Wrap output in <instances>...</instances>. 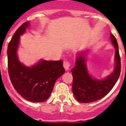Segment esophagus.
Returning a JSON list of instances; mask_svg holds the SVG:
<instances>
[{"instance_id": "esophagus-1", "label": "esophagus", "mask_w": 126, "mask_h": 126, "mask_svg": "<svg viewBox=\"0 0 126 126\" xmlns=\"http://www.w3.org/2000/svg\"><path fill=\"white\" fill-rule=\"evenodd\" d=\"M70 63H69V61H64L63 62V67L65 68V69L66 71H68L69 69V67H70Z\"/></svg>"}]
</instances>
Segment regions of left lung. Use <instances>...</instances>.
Returning <instances> with one entry per match:
<instances>
[{
  "label": "left lung",
  "instance_id": "8db88e82",
  "mask_svg": "<svg viewBox=\"0 0 126 126\" xmlns=\"http://www.w3.org/2000/svg\"><path fill=\"white\" fill-rule=\"evenodd\" d=\"M110 40L115 48V66L113 72L103 79H97L91 76L86 65L87 51L79 52L75 66L71 69L73 77V92L78 101L88 103L104 97L112 89L120 77L121 61L117 40L112 34H110Z\"/></svg>",
  "mask_w": 126,
  "mask_h": 126
}]
</instances>
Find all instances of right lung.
Returning <instances> with one entry per match:
<instances>
[{
	"instance_id": "add662e5",
	"label": "right lung",
	"mask_w": 126,
	"mask_h": 126,
	"mask_svg": "<svg viewBox=\"0 0 126 126\" xmlns=\"http://www.w3.org/2000/svg\"><path fill=\"white\" fill-rule=\"evenodd\" d=\"M30 25H21L15 32L8 46V69L14 88L22 97L31 102L40 103L49 97L58 78L65 73L63 62L41 59L31 67L21 63L17 53L20 36Z\"/></svg>"
}]
</instances>
